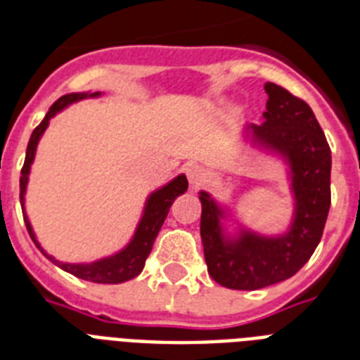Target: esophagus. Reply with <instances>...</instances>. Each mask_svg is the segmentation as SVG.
<instances>
[{"mask_svg": "<svg viewBox=\"0 0 360 360\" xmlns=\"http://www.w3.org/2000/svg\"><path fill=\"white\" fill-rule=\"evenodd\" d=\"M185 175L192 186H198L203 181V177H205V169L202 166H198V164H186Z\"/></svg>", "mask_w": 360, "mask_h": 360, "instance_id": "34e87169", "label": "esophagus"}]
</instances>
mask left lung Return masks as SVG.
<instances>
[{"mask_svg":"<svg viewBox=\"0 0 360 360\" xmlns=\"http://www.w3.org/2000/svg\"><path fill=\"white\" fill-rule=\"evenodd\" d=\"M267 110L262 124H246L252 143L288 164L293 219L280 236H262L239 226L236 237L226 233L222 207L209 192L202 202L203 256L214 282L230 290H259L299 271L319 245L330 207V147L312 108L288 89L265 84Z\"/></svg>","mask_w":360,"mask_h":360,"instance_id":"8db88e82","label":"left lung"}]
</instances>
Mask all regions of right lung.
I'll return each mask as SVG.
<instances>
[{
  "mask_svg": "<svg viewBox=\"0 0 360 360\" xmlns=\"http://www.w3.org/2000/svg\"><path fill=\"white\" fill-rule=\"evenodd\" d=\"M103 93H69V95H63V97L56 101L52 104V108L48 110V114L44 115V120L41 121V124L33 130V134L30 138V143H27V151H25V160L24 168H22V175H20V203H22V213H24L25 228L30 231L31 239L37 245V248L44 254V256L50 259L52 263H56L58 267H61L67 273L75 274L82 280H89V282H97V284H121V282H127V280L134 278L141 273V269L146 265L147 256L151 254L153 243L157 239L158 231L162 228L164 220L168 217V211L172 207V203L177 196L185 194L186 188H188V181L183 174L177 175L175 179H172L168 185L160 186L155 192L149 194L146 202V207H143V213H141V219L136 226V231L132 239L129 240V245L121 248L120 252H115L112 256L101 257L97 262L91 263H67L59 262L53 256H50L44 248L41 246V243L37 240L35 231L31 228V222L25 214V188H27V179H30V169L31 164L35 160L37 146L41 141L44 130L48 129L50 120L53 115L59 114L61 110L70 106V104L78 103V101H84V98H95L101 97Z\"/></svg>",
  "mask_w": 360,
  "mask_h": 360,
  "instance_id": "add662e5",
  "label": "right lung"
}]
</instances>
